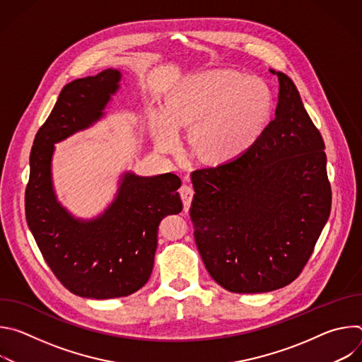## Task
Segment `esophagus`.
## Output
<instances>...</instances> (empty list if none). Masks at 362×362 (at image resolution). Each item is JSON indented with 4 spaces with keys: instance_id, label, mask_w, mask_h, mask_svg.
Returning <instances> with one entry per match:
<instances>
[{
    "instance_id": "34e87169",
    "label": "esophagus",
    "mask_w": 362,
    "mask_h": 362,
    "mask_svg": "<svg viewBox=\"0 0 362 362\" xmlns=\"http://www.w3.org/2000/svg\"><path fill=\"white\" fill-rule=\"evenodd\" d=\"M179 193H180V197L183 200V206H185V212L189 211V206L192 203V199H193V187L190 185H186L183 183L179 189Z\"/></svg>"
}]
</instances>
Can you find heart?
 I'll return each instance as SVG.
<instances>
[{
	"mask_svg": "<svg viewBox=\"0 0 362 362\" xmlns=\"http://www.w3.org/2000/svg\"><path fill=\"white\" fill-rule=\"evenodd\" d=\"M272 109V93L259 77L226 70L199 74L170 93L160 143L175 140L172 127H192L190 143L197 156L223 163L262 136Z\"/></svg>",
	"mask_w": 362,
	"mask_h": 362,
	"instance_id": "b5f03b06",
	"label": "heart"
}]
</instances>
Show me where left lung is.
Segmentation results:
<instances>
[{
    "mask_svg": "<svg viewBox=\"0 0 362 362\" xmlns=\"http://www.w3.org/2000/svg\"><path fill=\"white\" fill-rule=\"evenodd\" d=\"M275 119L240 156L192 173L190 219L211 276L235 293L271 292L302 272L329 218L325 144L281 71Z\"/></svg>",
    "mask_w": 362,
    "mask_h": 362,
    "instance_id": "left-lung-1",
    "label": "left lung"
}]
</instances>
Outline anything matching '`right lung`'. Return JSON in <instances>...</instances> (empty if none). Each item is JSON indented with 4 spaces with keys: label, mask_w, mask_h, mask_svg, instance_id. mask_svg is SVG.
<instances>
[{
    "label": "right lung",
    "mask_w": 362,
    "mask_h": 362,
    "mask_svg": "<svg viewBox=\"0 0 362 362\" xmlns=\"http://www.w3.org/2000/svg\"><path fill=\"white\" fill-rule=\"evenodd\" d=\"M120 77L109 69L66 84L30 154L28 228L56 278L83 298L110 299L139 291L153 269L160 221L183 208L177 192L182 182L173 173H124L113 203L91 221L76 219L57 202L51 180L54 143L97 122Z\"/></svg>",
    "instance_id": "add662e5"
}]
</instances>
